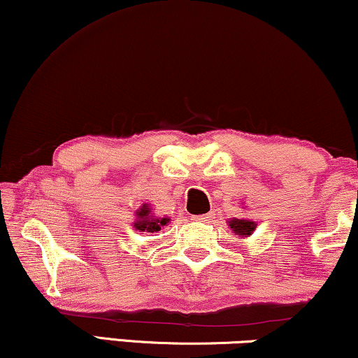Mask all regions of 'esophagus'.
I'll return each mask as SVG.
<instances>
[{
  "instance_id": "34e87169",
  "label": "esophagus",
  "mask_w": 358,
  "mask_h": 358,
  "mask_svg": "<svg viewBox=\"0 0 358 358\" xmlns=\"http://www.w3.org/2000/svg\"><path fill=\"white\" fill-rule=\"evenodd\" d=\"M194 220H197V222L212 223V222H213V213H205V215H200V217H194Z\"/></svg>"
}]
</instances>
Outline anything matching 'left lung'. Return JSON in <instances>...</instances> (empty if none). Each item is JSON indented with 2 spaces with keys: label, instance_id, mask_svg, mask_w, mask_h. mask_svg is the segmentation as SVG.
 Wrapping results in <instances>:
<instances>
[{
  "label": "left lung",
  "instance_id": "left-lung-1",
  "mask_svg": "<svg viewBox=\"0 0 358 358\" xmlns=\"http://www.w3.org/2000/svg\"><path fill=\"white\" fill-rule=\"evenodd\" d=\"M229 228H231L236 234H239V236L246 238L254 231V228H256V223L251 222V220L233 218L231 222H229Z\"/></svg>",
  "mask_w": 358,
  "mask_h": 358
}]
</instances>
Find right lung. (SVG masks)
Returning a JSON list of instances; mask_svg holds the SVG:
<instances>
[{"label": "right lung", "instance_id": "1", "mask_svg": "<svg viewBox=\"0 0 358 358\" xmlns=\"http://www.w3.org/2000/svg\"><path fill=\"white\" fill-rule=\"evenodd\" d=\"M151 210L148 208V205H143V208H140L136 215H138V220L134 227L138 229V231H146V233H155L159 231L161 227H164L166 223L169 222V218H153L150 215Z\"/></svg>", "mask_w": 358, "mask_h": 358}]
</instances>
